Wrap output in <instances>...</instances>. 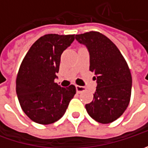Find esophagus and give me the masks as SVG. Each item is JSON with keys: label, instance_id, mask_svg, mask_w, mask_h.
Instances as JSON below:
<instances>
[{"label": "esophagus", "instance_id": "obj_1", "mask_svg": "<svg viewBox=\"0 0 148 148\" xmlns=\"http://www.w3.org/2000/svg\"><path fill=\"white\" fill-rule=\"evenodd\" d=\"M76 90H77V93H82L86 90V88L84 86H76Z\"/></svg>", "mask_w": 148, "mask_h": 148}]
</instances>
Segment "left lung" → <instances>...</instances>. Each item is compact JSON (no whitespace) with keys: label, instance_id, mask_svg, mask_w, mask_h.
<instances>
[{"label":"left lung","instance_id":"8db88e82","mask_svg":"<svg viewBox=\"0 0 148 148\" xmlns=\"http://www.w3.org/2000/svg\"><path fill=\"white\" fill-rule=\"evenodd\" d=\"M75 38L88 50L90 71L95 72L97 83L93 100L86 105V111L97 122H113L129 104L132 77L128 64L116 45L99 32H87Z\"/></svg>","mask_w":148,"mask_h":148}]
</instances>
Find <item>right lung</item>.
<instances>
[{
	"instance_id": "right-lung-1",
	"label": "right lung",
	"mask_w": 148,
	"mask_h": 148,
	"mask_svg": "<svg viewBox=\"0 0 148 148\" xmlns=\"http://www.w3.org/2000/svg\"><path fill=\"white\" fill-rule=\"evenodd\" d=\"M74 39V34H45L32 45L23 60L16 78V94L32 121L40 124L58 121L76 94L75 86L62 87L54 82L61 55Z\"/></svg>"
}]
</instances>
